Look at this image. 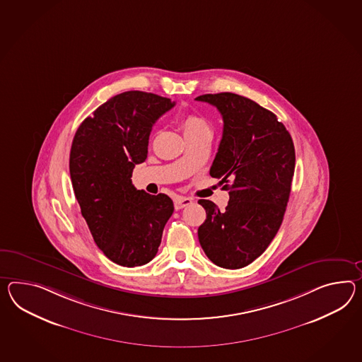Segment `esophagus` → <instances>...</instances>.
Instances as JSON below:
<instances>
[{
  "instance_id": "34e87169",
  "label": "esophagus",
  "mask_w": 362,
  "mask_h": 362,
  "mask_svg": "<svg viewBox=\"0 0 362 362\" xmlns=\"http://www.w3.org/2000/svg\"><path fill=\"white\" fill-rule=\"evenodd\" d=\"M189 204H192V199H191V197H183V196H179V197L175 199V203H174V205H175V209L179 211V209H183L185 206L189 205Z\"/></svg>"
}]
</instances>
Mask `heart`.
<instances>
[{
  "label": "heart",
  "instance_id": "b5f03b06",
  "mask_svg": "<svg viewBox=\"0 0 362 362\" xmlns=\"http://www.w3.org/2000/svg\"><path fill=\"white\" fill-rule=\"evenodd\" d=\"M182 129H183L185 137L194 136L196 133L204 132V131H211L208 122L202 116L196 115V114H189L183 117Z\"/></svg>",
  "mask_w": 362,
  "mask_h": 362
}]
</instances>
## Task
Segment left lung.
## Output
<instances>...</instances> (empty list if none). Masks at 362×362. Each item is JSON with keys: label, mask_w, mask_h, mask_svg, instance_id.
<instances>
[{"label": "left lung", "mask_w": 362, "mask_h": 362, "mask_svg": "<svg viewBox=\"0 0 362 362\" xmlns=\"http://www.w3.org/2000/svg\"><path fill=\"white\" fill-rule=\"evenodd\" d=\"M196 100L217 107L222 115L223 132L209 174L230 189L223 211L199 200L206 212L199 240L214 264L238 269L262 255L281 226L294 175V145L277 116L248 98L220 93Z\"/></svg>", "instance_id": "obj_1"}]
</instances>
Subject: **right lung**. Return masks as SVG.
Listing matches in <instances>:
<instances>
[{
	"label": "right lung",
	"instance_id": "obj_1",
	"mask_svg": "<svg viewBox=\"0 0 362 362\" xmlns=\"http://www.w3.org/2000/svg\"><path fill=\"white\" fill-rule=\"evenodd\" d=\"M174 106L157 94L125 91L98 107L74 134V194L97 246L116 264L149 263L174 212L168 194L136 189L131 179L134 166L148 157L153 125Z\"/></svg>",
	"mask_w": 362,
	"mask_h": 362
}]
</instances>
